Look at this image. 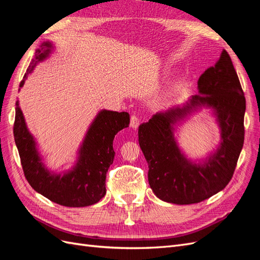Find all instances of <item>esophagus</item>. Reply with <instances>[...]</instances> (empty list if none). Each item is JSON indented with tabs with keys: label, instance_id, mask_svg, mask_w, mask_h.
Wrapping results in <instances>:
<instances>
[{
	"label": "esophagus",
	"instance_id": "34e87169",
	"mask_svg": "<svg viewBox=\"0 0 260 260\" xmlns=\"http://www.w3.org/2000/svg\"><path fill=\"white\" fill-rule=\"evenodd\" d=\"M139 124H140L139 117L136 116V115H132L131 118H130V127L132 129H137L139 127Z\"/></svg>",
	"mask_w": 260,
	"mask_h": 260
}]
</instances>
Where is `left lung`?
<instances>
[{
    "label": "left lung",
    "instance_id": "obj_1",
    "mask_svg": "<svg viewBox=\"0 0 260 260\" xmlns=\"http://www.w3.org/2000/svg\"><path fill=\"white\" fill-rule=\"evenodd\" d=\"M198 84L202 94L192 98L190 106L156 114L139 127V144L148 164V183L157 198L178 205L200 203L223 190L233 177L245 135L246 101L225 50ZM200 105L216 109L223 138L217 153L203 167L184 158L172 135L177 118Z\"/></svg>",
    "mask_w": 260,
    "mask_h": 260
}]
</instances>
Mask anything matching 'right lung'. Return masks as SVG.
<instances>
[{"label":"right lung","mask_w":260,"mask_h":260,"mask_svg":"<svg viewBox=\"0 0 260 260\" xmlns=\"http://www.w3.org/2000/svg\"><path fill=\"white\" fill-rule=\"evenodd\" d=\"M50 48V43H44L41 49L37 50L19 88L36 62L48 56ZM129 122L128 113L102 111L86 133L77 166L64 177L55 176L50 174L41 162L34 138L27 130L18 102H16L14 138L23 175L35 191L58 205L67 207L93 205L106 194V174L115 156L114 138L118 131L127 128Z\"/></svg>","instance_id":"right-lung-1"}]
</instances>
